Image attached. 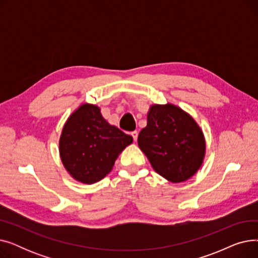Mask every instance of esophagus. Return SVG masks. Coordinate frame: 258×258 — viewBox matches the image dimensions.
<instances>
[{
    "label": "esophagus",
    "mask_w": 258,
    "mask_h": 258,
    "mask_svg": "<svg viewBox=\"0 0 258 258\" xmlns=\"http://www.w3.org/2000/svg\"><path fill=\"white\" fill-rule=\"evenodd\" d=\"M131 135H132V137H133V139H134V141H137V138H138V133L135 131V132H132L131 133Z\"/></svg>",
    "instance_id": "esophagus-1"
}]
</instances>
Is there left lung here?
Listing matches in <instances>:
<instances>
[{
	"instance_id": "left-lung-1",
	"label": "left lung",
	"mask_w": 258,
	"mask_h": 258,
	"mask_svg": "<svg viewBox=\"0 0 258 258\" xmlns=\"http://www.w3.org/2000/svg\"><path fill=\"white\" fill-rule=\"evenodd\" d=\"M138 145L155 171L172 183L190 179L206 152L204 134L196 120L171 103L150 107Z\"/></svg>"
}]
</instances>
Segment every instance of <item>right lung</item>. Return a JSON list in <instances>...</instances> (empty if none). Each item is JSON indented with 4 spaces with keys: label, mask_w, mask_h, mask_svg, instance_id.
<instances>
[{
    "label": "right lung",
    "mask_w": 258,
    "mask_h": 258,
    "mask_svg": "<svg viewBox=\"0 0 258 258\" xmlns=\"http://www.w3.org/2000/svg\"><path fill=\"white\" fill-rule=\"evenodd\" d=\"M132 142V136L108 123L97 105L84 103L66 121L59 155L72 178L94 184L110 173L119 154Z\"/></svg>",
    "instance_id": "1"
}]
</instances>
